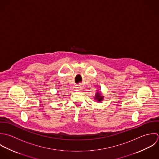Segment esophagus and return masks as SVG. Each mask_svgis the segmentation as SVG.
Here are the masks:
<instances>
[{"label":"esophagus","instance_id":"1","mask_svg":"<svg viewBox=\"0 0 159 159\" xmlns=\"http://www.w3.org/2000/svg\"><path fill=\"white\" fill-rule=\"evenodd\" d=\"M79 90H80V88H79V87L75 88V91H79Z\"/></svg>","mask_w":159,"mask_h":159}]
</instances>
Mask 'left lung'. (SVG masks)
Masks as SVG:
<instances>
[{"label": "left lung", "mask_w": 159, "mask_h": 159, "mask_svg": "<svg viewBox=\"0 0 159 159\" xmlns=\"http://www.w3.org/2000/svg\"><path fill=\"white\" fill-rule=\"evenodd\" d=\"M95 99H96L98 102H101L103 99V96L101 95V93L100 92L96 93Z\"/></svg>", "instance_id": "left-lung-1"}]
</instances>
